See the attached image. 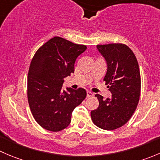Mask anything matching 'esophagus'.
Wrapping results in <instances>:
<instances>
[{"label": "esophagus", "mask_w": 160, "mask_h": 160, "mask_svg": "<svg viewBox=\"0 0 160 160\" xmlns=\"http://www.w3.org/2000/svg\"><path fill=\"white\" fill-rule=\"evenodd\" d=\"M93 93L90 91H88L87 92V97L88 98H90V97H93Z\"/></svg>", "instance_id": "esophagus-1"}]
</instances>
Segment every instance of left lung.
<instances>
[{
    "mask_svg": "<svg viewBox=\"0 0 160 160\" xmlns=\"http://www.w3.org/2000/svg\"><path fill=\"white\" fill-rule=\"evenodd\" d=\"M108 70L104 80L111 94L104 100L96 94L99 106L91 111L93 124L104 130L118 128L128 122L138 105L141 77L138 61L129 47L120 43L98 45Z\"/></svg>",
    "mask_w": 160,
    "mask_h": 160,
    "instance_id": "obj_1",
    "label": "left lung"
}]
</instances>
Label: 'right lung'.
<instances>
[{"label":"right lung","instance_id":"add662e5","mask_svg":"<svg viewBox=\"0 0 160 160\" xmlns=\"http://www.w3.org/2000/svg\"><path fill=\"white\" fill-rule=\"evenodd\" d=\"M86 49V46L56 36L33 56L28 75V104L35 120L45 129L67 128L72 111L86 98L83 88L62 89L64 78L74 72L76 59Z\"/></svg>","mask_w":160,"mask_h":160}]
</instances>
